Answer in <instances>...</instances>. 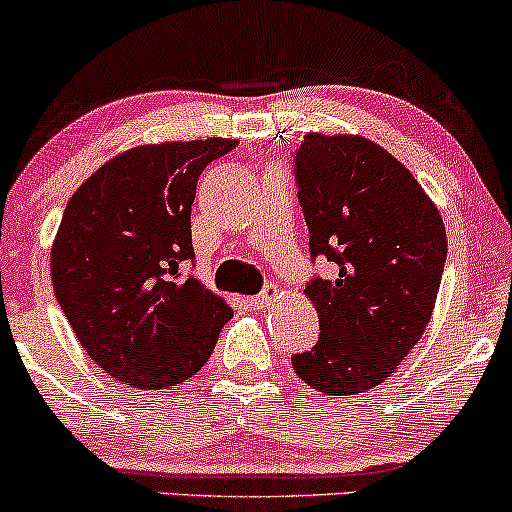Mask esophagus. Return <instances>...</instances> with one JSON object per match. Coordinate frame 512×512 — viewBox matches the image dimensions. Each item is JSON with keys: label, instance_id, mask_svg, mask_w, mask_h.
Here are the masks:
<instances>
[{"label": "esophagus", "instance_id": "34e87169", "mask_svg": "<svg viewBox=\"0 0 512 512\" xmlns=\"http://www.w3.org/2000/svg\"><path fill=\"white\" fill-rule=\"evenodd\" d=\"M274 301H277V289H274V286H269L267 291H262L260 296H252L247 303H250V308H257V311H267Z\"/></svg>", "mask_w": 512, "mask_h": 512}]
</instances>
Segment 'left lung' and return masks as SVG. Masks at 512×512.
I'll return each instance as SVG.
<instances>
[{"mask_svg": "<svg viewBox=\"0 0 512 512\" xmlns=\"http://www.w3.org/2000/svg\"><path fill=\"white\" fill-rule=\"evenodd\" d=\"M296 182L313 257L335 262L338 279L306 286L320 338L291 364L311 389L355 396L389 379L423 338L445 269V223L411 170L355 133H308Z\"/></svg>", "mask_w": 512, "mask_h": 512, "instance_id": "left-lung-1", "label": "left lung"}]
</instances>
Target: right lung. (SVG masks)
Here are the masks:
<instances>
[{"mask_svg":"<svg viewBox=\"0 0 512 512\" xmlns=\"http://www.w3.org/2000/svg\"><path fill=\"white\" fill-rule=\"evenodd\" d=\"M233 138L136 145L106 160L67 201L50 279L87 355L133 389H170L211 357L233 308L196 277V179Z\"/></svg>","mask_w":512,"mask_h":512,"instance_id":"right-lung-1","label":"right lung"}]
</instances>
